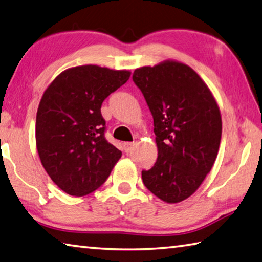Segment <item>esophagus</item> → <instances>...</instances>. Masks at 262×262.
I'll return each mask as SVG.
<instances>
[{
  "label": "esophagus",
  "instance_id": "34e87169",
  "mask_svg": "<svg viewBox=\"0 0 262 262\" xmlns=\"http://www.w3.org/2000/svg\"><path fill=\"white\" fill-rule=\"evenodd\" d=\"M133 145H134L133 142H125V143H123V150L128 154V152H130V150L133 149Z\"/></svg>",
  "mask_w": 262,
  "mask_h": 262
}]
</instances>
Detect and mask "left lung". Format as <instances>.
<instances>
[{
    "label": "left lung",
    "mask_w": 262,
    "mask_h": 262,
    "mask_svg": "<svg viewBox=\"0 0 262 262\" xmlns=\"http://www.w3.org/2000/svg\"><path fill=\"white\" fill-rule=\"evenodd\" d=\"M133 81L151 111L158 147L156 164L142 170V180L161 201L182 202L199 188L215 161L220 110L201 77L178 61L137 69Z\"/></svg>",
    "instance_id": "left-lung-1"
}]
</instances>
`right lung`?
I'll list each match as a JSON object with an SVG mask.
<instances>
[{
    "label": "right lung",
    "instance_id": "right-lung-1",
    "mask_svg": "<svg viewBox=\"0 0 262 262\" xmlns=\"http://www.w3.org/2000/svg\"><path fill=\"white\" fill-rule=\"evenodd\" d=\"M130 77L96 65L69 69L51 82L36 113V149L46 172L71 196L101 187L121 151L105 139L101 107Z\"/></svg>",
    "mask_w": 262,
    "mask_h": 262
}]
</instances>
